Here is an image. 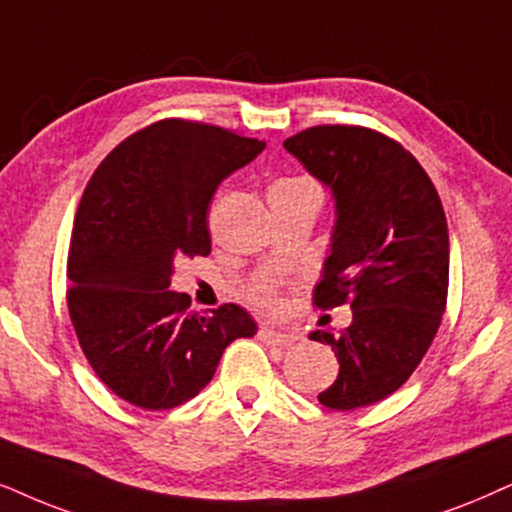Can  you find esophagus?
I'll return each mask as SVG.
<instances>
[{"mask_svg": "<svg viewBox=\"0 0 512 512\" xmlns=\"http://www.w3.org/2000/svg\"><path fill=\"white\" fill-rule=\"evenodd\" d=\"M260 338L267 342V345H278V347H286L290 342H295V335L293 333H283V331H276V328H260Z\"/></svg>", "mask_w": 512, "mask_h": 512, "instance_id": "esophagus-1", "label": "esophagus"}]
</instances>
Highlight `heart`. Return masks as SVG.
I'll use <instances>...</instances> for the list:
<instances>
[{"mask_svg":"<svg viewBox=\"0 0 512 512\" xmlns=\"http://www.w3.org/2000/svg\"><path fill=\"white\" fill-rule=\"evenodd\" d=\"M278 184H309V181L307 179H281V181H278ZM260 297H262V302H267V304L274 302V300H271V293H262Z\"/></svg>","mask_w":512,"mask_h":512,"instance_id":"1","label":"heart"}]
</instances>
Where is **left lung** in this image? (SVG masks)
I'll list each match as a JSON object with an SVG mask.
<instances>
[{
  "instance_id": "1",
  "label": "left lung",
  "mask_w": 512,
  "mask_h": 512,
  "mask_svg": "<svg viewBox=\"0 0 512 512\" xmlns=\"http://www.w3.org/2000/svg\"><path fill=\"white\" fill-rule=\"evenodd\" d=\"M335 198L319 309L352 307L340 335L314 331L338 357L323 406L352 411L397 392L439 331L449 290V229L428 172L368 127L319 125L283 141Z\"/></svg>"
}]
</instances>
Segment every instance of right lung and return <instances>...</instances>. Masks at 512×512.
Instances as JSON below:
<instances>
[{"mask_svg": "<svg viewBox=\"0 0 512 512\" xmlns=\"http://www.w3.org/2000/svg\"><path fill=\"white\" fill-rule=\"evenodd\" d=\"M262 151L260 139L167 118L115 146L89 179L70 238L68 312L89 366L129 404H184L231 342L255 335L243 307L200 314L170 281L181 257L210 255L212 196Z\"/></svg>", "mask_w": 512, "mask_h": 512, "instance_id": "1", "label": "right lung"}]
</instances>
